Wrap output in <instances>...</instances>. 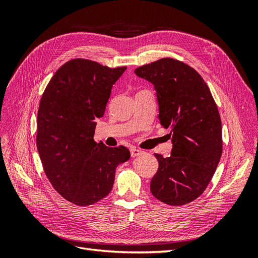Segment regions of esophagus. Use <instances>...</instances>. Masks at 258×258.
I'll return each mask as SVG.
<instances>
[{
    "label": "esophagus",
    "mask_w": 258,
    "mask_h": 258,
    "mask_svg": "<svg viewBox=\"0 0 258 258\" xmlns=\"http://www.w3.org/2000/svg\"><path fill=\"white\" fill-rule=\"evenodd\" d=\"M131 157H138L141 154H143V152L141 150H138V148H131Z\"/></svg>",
    "instance_id": "1"
}]
</instances>
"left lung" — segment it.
I'll list each match as a JSON object with an SVG mask.
<instances>
[{
  "instance_id": "left-lung-1",
  "label": "left lung",
  "mask_w": 258,
  "mask_h": 258,
  "mask_svg": "<svg viewBox=\"0 0 258 258\" xmlns=\"http://www.w3.org/2000/svg\"><path fill=\"white\" fill-rule=\"evenodd\" d=\"M151 82L157 93L159 119L171 130L169 157L159 162L151 181L155 198L169 206H183L206 190L223 152L222 121L208 85L184 62L162 58L135 70Z\"/></svg>"
}]
</instances>
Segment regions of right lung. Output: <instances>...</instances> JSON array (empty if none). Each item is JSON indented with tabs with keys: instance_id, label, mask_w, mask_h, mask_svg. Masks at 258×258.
I'll use <instances>...</instances> for the list:
<instances>
[{
	"instance_id": "add662e5",
	"label": "right lung",
	"mask_w": 258,
	"mask_h": 258,
	"mask_svg": "<svg viewBox=\"0 0 258 258\" xmlns=\"http://www.w3.org/2000/svg\"><path fill=\"white\" fill-rule=\"evenodd\" d=\"M126 69L72 59L58 69L43 92L37 151L53 188L76 206L106 197L116 167L130 158L127 147H108L93 140L97 119L103 117L113 85Z\"/></svg>"
}]
</instances>
